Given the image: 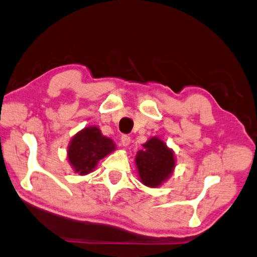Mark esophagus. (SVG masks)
I'll use <instances>...</instances> for the list:
<instances>
[{
  "mask_svg": "<svg viewBox=\"0 0 257 257\" xmlns=\"http://www.w3.org/2000/svg\"><path fill=\"white\" fill-rule=\"evenodd\" d=\"M120 143L123 145V147H128L130 143H131V138L127 136H121L120 137Z\"/></svg>",
  "mask_w": 257,
  "mask_h": 257,
  "instance_id": "1",
  "label": "esophagus"
}]
</instances>
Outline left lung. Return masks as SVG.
<instances>
[{
	"instance_id": "8db88e82",
	"label": "left lung",
	"mask_w": 257,
	"mask_h": 257,
	"mask_svg": "<svg viewBox=\"0 0 257 257\" xmlns=\"http://www.w3.org/2000/svg\"><path fill=\"white\" fill-rule=\"evenodd\" d=\"M142 147L136 157L139 176L146 186L158 187L174 172L176 166L174 152L157 137L151 138Z\"/></svg>"
}]
</instances>
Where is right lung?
<instances>
[{"label": "right lung", "mask_w": 257, "mask_h": 257, "mask_svg": "<svg viewBox=\"0 0 257 257\" xmlns=\"http://www.w3.org/2000/svg\"><path fill=\"white\" fill-rule=\"evenodd\" d=\"M115 149L111 139L103 137L97 126H90L72 138L67 148V159L75 173L87 175L96 168L99 160Z\"/></svg>", "instance_id": "obj_1"}]
</instances>
